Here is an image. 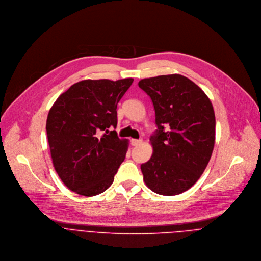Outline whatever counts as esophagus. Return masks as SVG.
Listing matches in <instances>:
<instances>
[{
    "instance_id": "34e87169",
    "label": "esophagus",
    "mask_w": 261,
    "mask_h": 261,
    "mask_svg": "<svg viewBox=\"0 0 261 261\" xmlns=\"http://www.w3.org/2000/svg\"><path fill=\"white\" fill-rule=\"evenodd\" d=\"M130 143H132V145L135 147V146H139L140 144H142V140H136V139H133L132 141H130Z\"/></svg>"
}]
</instances>
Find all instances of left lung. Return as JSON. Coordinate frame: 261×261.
Returning a JSON list of instances; mask_svg holds the SVG:
<instances>
[{"label":"left lung","mask_w":261,"mask_h":261,"mask_svg":"<svg viewBox=\"0 0 261 261\" xmlns=\"http://www.w3.org/2000/svg\"><path fill=\"white\" fill-rule=\"evenodd\" d=\"M158 129L149 138L152 154L142 164L144 181L160 195H179L204 173L215 144V113L205 92L180 74L142 79Z\"/></svg>","instance_id":"8db88e82"}]
</instances>
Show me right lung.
<instances>
[{"mask_svg": "<svg viewBox=\"0 0 261 261\" xmlns=\"http://www.w3.org/2000/svg\"><path fill=\"white\" fill-rule=\"evenodd\" d=\"M133 81H79L49 111L46 130L53 166L64 185L79 195L91 197L109 189L125 158L128 141L109 129L116 127L117 103Z\"/></svg>", "mask_w": 261, "mask_h": 261, "instance_id": "right-lung-1", "label": "right lung"}]
</instances>
